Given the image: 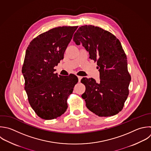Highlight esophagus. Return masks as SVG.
Segmentation results:
<instances>
[{"label":"esophagus","instance_id":"34e87169","mask_svg":"<svg viewBox=\"0 0 151 151\" xmlns=\"http://www.w3.org/2000/svg\"><path fill=\"white\" fill-rule=\"evenodd\" d=\"M77 77H78V81L80 82V81H81V78H82V77H81V76H77Z\"/></svg>","mask_w":151,"mask_h":151}]
</instances>
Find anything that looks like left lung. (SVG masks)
<instances>
[{
    "label": "left lung",
    "mask_w": 151,
    "mask_h": 151,
    "mask_svg": "<svg viewBox=\"0 0 151 151\" xmlns=\"http://www.w3.org/2000/svg\"><path fill=\"white\" fill-rule=\"evenodd\" d=\"M73 41L77 45L82 44L90 58L97 62L100 72L99 83L92 78L81 80L86 86L81 97L86 107L100 117L117 114L127 98L131 80L120 42L110 32L93 25L80 27Z\"/></svg>",
    "instance_id": "8db88e82"
}]
</instances>
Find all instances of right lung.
<instances>
[{"label": "right lung", "mask_w": 151, "mask_h": 151, "mask_svg": "<svg viewBox=\"0 0 151 151\" xmlns=\"http://www.w3.org/2000/svg\"><path fill=\"white\" fill-rule=\"evenodd\" d=\"M77 28L51 29L35 38L27 49L22 69L25 90L31 107L43 119H56L65 113L67 99L78 82L74 74L54 73Z\"/></svg>", "instance_id": "add662e5"}]
</instances>
